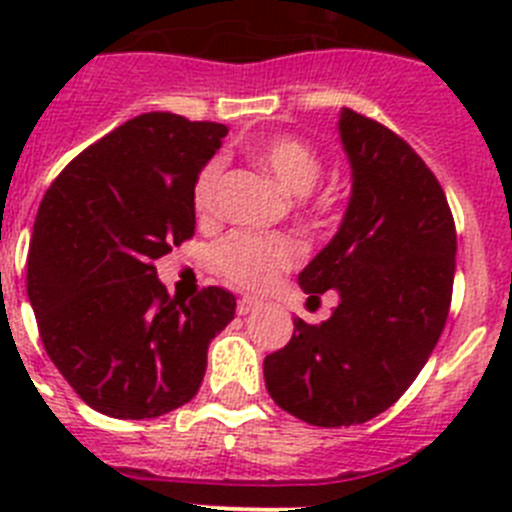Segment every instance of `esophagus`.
<instances>
[{
    "label": "esophagus",
    "instance_id": "34e87169",
    "mask_svg": "<svg viewBox=\"0 0 512 512\" xmlns=\"http://www.w3.org/2000/svg\"><path fill=\"white\" fill-rule=\"evenodd\" d=\"M259 307H261V300H256V297H241L238 305H235V312H238V315H248V312L259 310Z\"/></svg>",
    "mask_w": 512,
    "mask_h": 512
}]
</instances>
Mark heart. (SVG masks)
I'll return each instance as SVG.
<instances>
[{
  "label": "heart",
  "instance_id": "obj_1",
  "mask_svg": "<svg viewBox=\"0 0 512 512\" xmlns=\"http://www.w3.org/2000/svg\"><path fill=\"white\" fill-rule=\"evenodd\" d=\"M251 156L292 194L310 192L323 171L318 151L295 135H269L256 140L251 146ZM220 176H223V164L220 158H212L194 179L192 207L200 220L215 217ZM300 256L302 246L289 235L235 233L217 251V261L225 277L246 289L271 287L282 271L297 264Z\"/></svg>",
  "mask_w": 512,
  "mask_h": 512
}]
</instances>
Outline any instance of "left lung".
<instances>
[{
  "label": "left lung",
  "mask_w": 512,
  "mask_h": 512,
  "mask_svg": "<svg viewBox=\"0 0 512 512\" xmlns=\"http://www.w3.org/2000/svg\"><path fill=\"white\" fill-rule=\"evenodd\" d=\"M351 200L333 241L302 269L307 302L336 289L325 323L295 318L289 343L264 359L271 400L323 428L359 425L395 405L436 348L456 271L446 194L397 133L343 107Z\"/></svg>",
  "instance_id": "obj_1"
}]
</instances>
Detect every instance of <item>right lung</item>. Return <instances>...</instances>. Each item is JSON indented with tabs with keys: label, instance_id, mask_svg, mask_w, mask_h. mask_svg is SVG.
Returning <instances> with one entry per match:
<instances>
[{
	"label": "right lung",
	"instance_id": "right-lung-1",
	"mask_svg": "<svg viewBox=\"0 0 512 512\" xmlns=\"http://www.w3.org/2000/svg\"><path fill=\"white\" fill-rule=\"evenodd\" d=\"M225 135L220 122L146 112L81 151L40 202L27 297L45 354L97 413L182 408L233 320L228 289L171 297L153 266L194 235V179Z\"/></svg>",
	"mask_w": 512,
	"mask_h": 512
}]
</instances>
